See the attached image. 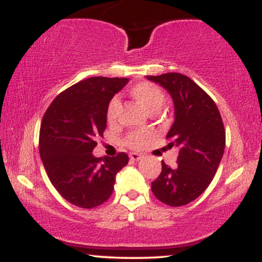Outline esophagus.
<instances>
[{"mask_svg": "<svg viewBox=\"0 0 262 262\" xmlns=\"http://www.w3.org/2000/svg\"><path fill=\"white\" fill-rule=\"evenodd\" d=\"M129 158H130V160L133 161H139L144 158V156L141 154H138V152H130V154H129Z\"/></svg>", "mask_w": 262, "mask_h": 262, "instance_id": "34e87169", "label": "esophagus"}]
</instances>
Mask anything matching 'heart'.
Segmentation results:
<instances>
[{"instance_id": "b5f03b06", "label": "heart", "mask_w": 262, "mask_h": 262, "mask_svg": "<svg viewBox=\"0 0 262 262\" xmlns=\"http://www.w3.org/2000/svg\"><path fill=\"white\" fill-rule=\"evenodd\" d=\"M130 95L148 113L159 111L165 102L164 92L161 91L160 87L151 82L137 83L130 89ZM119 110H121V102L117 97L112 98L106 111V118L110 124L116 123ZM146 139H148V134L143 133V132H134V133L129 134L127 143L132 148H141Z\"/></svg>"}]
</instances>
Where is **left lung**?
<instances>
[{
    "label": "left lung",
    "instance_id": "obj_1",
    "mask_svg": "<svg viewBox=\"0 0 262 262\" xmlns=\"http://www.w3.org/2000/svg\"><path fill=\"white\" fill-rule=\"evenodd\" d=\"M169 92L173 102V124L166 134L179 149L177 166L161 162L151 191L162 203L181 207L196 200L212 182L224 154L225 130L214 101L182 74L146 76Z\"/></svg>",
    "mask_w": 262,
    "mask_h": 262
}]
</instances>
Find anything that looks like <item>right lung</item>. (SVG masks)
I'll use <instances>...</instances> for the list:
<instances>
[{"label":"right lung","instance_id":"obj_1","mask_svg":"<svg viewBox=\"0 0 262 262\" xmlns=\"http://www.w3.org/2000/svg\"><path fill=\"white\" fill-rule=\"evenodd\" d=\"M129 82L119 77H90L61 92L45 112L39 152L50 182L68 202L93 208L112 194L116 175L128 155L96 158V138L106 129V111L116 93Z\"/></svg>","mask_w":262,"mask_h":262}]
</instances>
